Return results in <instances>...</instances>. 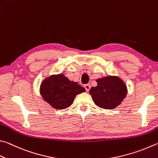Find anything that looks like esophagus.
I'll use <instances>...</instances> for the list:
<instances>
[{
  "label": "esophagus",
  "mask_w": 158,
  "mask_h": 158,
  "mask_svg": "<svg viewBox=\"0 0 158 158\" xmlns=\"http://www.w3.org/2000/svg\"><path fill=\"white\" fill-rule=\"evenodd\" d=\"M84 88L85 89V90H86V92H88L90 89V84H85V85H84Z\"/></svg>",
  "instance_id": "obj_1"
}]
</instances>
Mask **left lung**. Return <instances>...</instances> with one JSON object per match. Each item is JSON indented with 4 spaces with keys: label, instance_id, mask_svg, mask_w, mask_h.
Listing matches in <instances>:
<instances>
[{
    "label": "left lung",
    "instance_id": "left-lung-1",
    "mask_svg": "<svg viewBox=\"0 0 158 158\" xmlns=\"http://www.w3.org/2000/svg\"><path fill=\"white\" fill-rule=\"evenodd\" d=\"M97 85L89 90L96 106L103 109H114L122 104L128 93L127 86L118 76L108 75L96 79Z\"/></svg>",
    "mask_w": 158,
    "mask_h": 158
}]
</instances>
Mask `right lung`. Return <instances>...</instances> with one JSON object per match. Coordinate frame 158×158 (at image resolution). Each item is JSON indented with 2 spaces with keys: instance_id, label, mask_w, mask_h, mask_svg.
Returning a JSON list of instances; mask_svg holds the SVG:
<instances>
[{
  "instance_id": "add662e5",
  "label": "right lung",
  "mask_w": 158,
  "mask_h": 158,
  "mask_svg": "<svg viewBox=\"0 0 158 158\" xmlns=\"http://www.w3.org/2000/svg\"><path fill=\"white\" fill-rule=\"evenodd\" d=\"M85 91L84 88L77 82L70 81L63 73L46 77L39 88L40 94L44 101L57 110L70 106L77 94Z\"/></svg>"
}]
</instances>
